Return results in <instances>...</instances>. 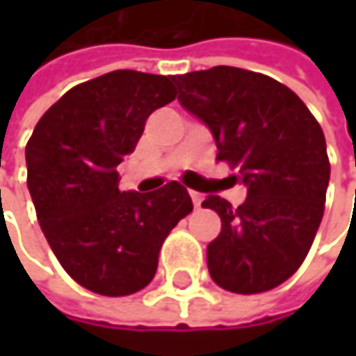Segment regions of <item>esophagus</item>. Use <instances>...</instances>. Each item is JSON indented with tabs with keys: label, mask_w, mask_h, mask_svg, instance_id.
Masks as SVG:
<instances>
[{
	"label": "esophagus",
	"mask_w": 356,
	"mask_h": 356,
	"mask_svg": "<svg viewBox=\"0 0 356 356\" xmlns=\"http://www.w3.org/2000/svg\"><path fill=\"white\" fill-rule=\"evenodd\" d=\"M189 195H191V202H193V206H195V208H200V206H202V200H204V195H202L200 191H189Z\"/></svg>",
	"instance_id": "esophagus-1"
}]
</instances>
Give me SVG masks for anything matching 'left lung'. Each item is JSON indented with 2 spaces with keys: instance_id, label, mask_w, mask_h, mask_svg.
Instances as JSON below:
<instances>
[{
  "instance_id": "8db88e82",
  "label": "left lung",
  "mask_w": 356,
  "mask_h": 356,
  "mask_svg": "<svg viewBox=\"0 0 356 356\" xmlns=\"http://www.w3.org/2000/svg\"><path fill=\"white\" fill-rule=\"evenodd\" d=\"M181 107L212 131L218 161L248 187L233 208L220 195L202 206L220 216L206 249L212 280L239 295L270 291L303 264L320 229L330 181L325 138L284 84L231 65L175 78Z\"/></svg>"
}]
</instances>
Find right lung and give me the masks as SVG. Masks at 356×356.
<instances>
[{"mask_svg":"<svg viewBox=\"0 0 356 356\" xmlns=\"http://www.w3.org/2000/svg\"><path fill=\"white\" fill-rule=\"evenodd\" d=\"M175 76L115 70L74 86L49 108L26 144L38 225L63 270L84 289L123 297L156 274L163 241L193 208L177 181L121 191L117 167L146 119L175 99Z\"/></svg>","mask_w":356,"mask_h":356,"instance_id":"1","label":"right lung"}]
</instances>
